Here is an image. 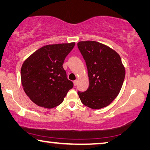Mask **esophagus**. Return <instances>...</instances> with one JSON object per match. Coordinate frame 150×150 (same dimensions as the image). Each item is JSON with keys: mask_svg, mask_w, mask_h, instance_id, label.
Masks as SVG:
<instances>
[{"mask_svg": "<svg viewBox=\"0 0 150 150\" xmlns=\"http://www.w3.org/2000/svg\"><path fill=\"white\" fill-rule=\"evenodd\" d=\"M77 82H78V80H75L74 81H73V83H74V85H75V86H77Z\"/></svg>", "mask_w": 150, "mask_h": 150, "instance_id": "34e87169", "label": "esophagus"}]
</instances>
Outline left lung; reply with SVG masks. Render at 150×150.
<instances>
[{
    "instance_id": "8db88e82",
    "label": "left lung",
    "mask_w": 150,
    "mask_h": 150,
    "mask_svg": "<svg viewBox=\"0 0 150 150\" xmlns=\"http://www.w3.org/2000/svg\"><path fill=\"white\" fill-rule=\"evenodd\" d=\"M77 47L86 63L89 85L78 91L85 106L99 109L109 105L118 96L125 79V70L117 52L99 42L80 41Z\"/></svg>"
}]
</instances>
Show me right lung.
I'll return each instance as SVG.
<instances>
[{"label": "right lung", "mask_w": 150, "mask_h": 150, "mask_svg": "<svg viewBox=\"0 0 150 150\" xmlns=\"http://www.w3.org/2000/svg\"><path fill=\"white\" fill-rule=\"evenodd\" d=\"M75 43L48 45L24 61L21 83L27 96L36 105L53 108L64 100L73 83L67 78L63 64Z\"/></svg>", "instance_id": "obj_1"}]
</instances>
